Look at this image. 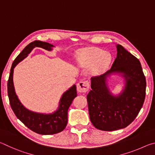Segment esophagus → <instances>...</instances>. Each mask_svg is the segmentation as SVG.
<instances>
[{
    "label": "esophagus",
    "instance_id": "esophagus-1",
    "mask_svg": "<svg viewBox=\"0 0 155 155\" xmlns=\"http://www.w3.org/2000/svg\"><path fill=\"white\" fill-rule=\"evenodd\" d=\"M77 91L79 93L87 92L90 88V85L87 81H81L77 84Z\"/></svg>",
    "mask_w": 155,
    "mask_h": 155
}]
</instances>
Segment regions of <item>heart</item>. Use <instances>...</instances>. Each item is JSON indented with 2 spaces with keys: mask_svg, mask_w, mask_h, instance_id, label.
Instances as JSON below:
<instances>
[{
  "mask_svg": "<svg viewBox=\"0 0 155 155\" xmlns=\"http://www.w3.org/2000/svg\"><path fill=\"white\" fill-rule=\"evenodd\" d=\"M78 65L83 68L91 66V74L94 76L103 74L108 69L111 61L109 52L95 47H87L78 50L76 55Z\"/></svg>",
  "mask_w": 155,
  "mask_h": 155,
  "instance_id": "1",
  "label": "heart"
}]
</instances>
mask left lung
Instances as JSON below:
<instances>
[{"label":"left lung","instance_id":"left-lung-1","mask_svg":"<svg viewBox=\"0 0 155 155\" xmlns=\"http://www.w3.org/2000/svg\"><path fill=\"white\" fill-rule=\"evenodd\" d=\"M117 57L111 69L91 78V90L87 94L89 114L99 130L112 131L129 125L137 117L146 96V81L137 58L117 44ZM119 74L125 80L124 89L115 96L107 86V78Z\"/></svg>","mask_w":155,"mask_h":155}]
</instances>
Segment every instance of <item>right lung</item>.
<instances>
[{
  "instance_id": "add662e5",
  "label": "right lung",
  "mask_w": 155,
  "mask_h": 155,
  "mask_svg": "<svg viewBox=\"0 0 155 155\" xmlns=\"http://www.w3.org/2000/svg\"><path fill=\"white\" fill-rule=\"evenodd\" d=\"M35 47H40L46 51H51L52 44L41 41H34L25 47L18 54L13 62L8 82H7V93L9 103L13 111L21 122L33 132L41 135H53L61 132L65 128L68 123V110L75 97H77V87L74 85L63 94L59 101V107L52 114H41L27 109L20 103L15 94L13 74L14 69L16 65L25 59L31 51Z\"/></svg>"
}]
</instances>
